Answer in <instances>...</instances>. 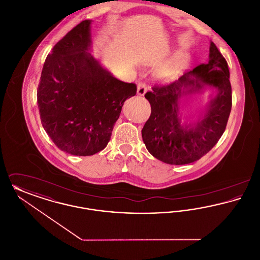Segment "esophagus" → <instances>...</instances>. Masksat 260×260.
<instances>
[{"instance_id":"1","label":"esophagus","mask_w":260,"mask_h":260,"mask_svg":"<svg viewBox=\"0 0 260 260\" xmlns=\"http://www.w3.org/2000/svg\"><path fill=\"white\" fill-rule=\"evenodd\" d=\"M147 89H148V87H147L145 83H139L137 85V94L138 95H144L145 92L147 91Z\"/></svg>"}]
</instances>
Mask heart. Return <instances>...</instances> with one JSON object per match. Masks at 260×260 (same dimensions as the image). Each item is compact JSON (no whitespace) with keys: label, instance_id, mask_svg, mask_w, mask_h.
<instances>
[{"label":"heart","instance_id":"b5f03b06","mask_svg":"<svg viewBox=\"0 0 260 260\" xmlns=\"http://www.w3.org/2000/svg\"><path fill=\"white\" fill-rule=\"evenodd\" d=\"M184 61L185 59L182 54H175L173 58L162 67V75L165 77H172L173 75L176 74L177 71L184 64Z\"/></svg>","mask_w":260,"mask_h":260}]
</instances>
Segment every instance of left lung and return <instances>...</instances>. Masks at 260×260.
Here are the masks:
<instances>
[{
  "label": "left lung",
  "mask_w": 260,
  "mask_h": 260,
  "mask_svg": "<svg viewBox=\"0 0 260 260\" xmlns=\"http://www.w3.org/2000/svg\"><path fill=\"white\" fill-rule=\"evenodd\" d=\"M228 64L213 42L210 59L164 86H154L145 94L151 115L142 128L149 153L170 165L198 161L210 152L226 128L232 107V88ZM209 86L217 89L206 110L194 123H182L179 117L183 99Z\"/></svg>",
  "instance_id": "obj_1"
}]
</instances>
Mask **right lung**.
I'll return each instance as SVG.
<instances>
[{
	"label": "right lung",
	"mask_w": 260,
	"mask_h": 260,
	"mask_svg": "<svg viewBox=\"0 0 260 260\" xmlns=\"http://www.w3.org/2000/svg\"><path fill=\"white\" fill-rule=\"evenodd\" d=\"M90 23L82 21L53 47L38 86L46 133L75 156H91L107 146L124 101L136 93V84L116 79L89 53Z\"/></svg>",
	"instance_id": "right-lung-1"
}]
</instances>
